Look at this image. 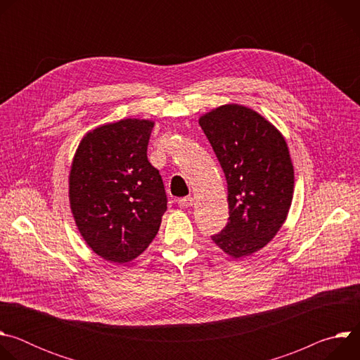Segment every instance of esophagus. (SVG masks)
Listing matches in <instances>:
<instances>
[{"label": "esophagus", "instance_id": "1", "mask_svg": "<svg viewBox=\"0 0 360 360\" xmlns=\"http://www.w3.org/2000/svg\"><path fill=\"white\" fill-rule=\"evenodd\" d=\"M178 205H179V208H182V210H185V208H191L192 205H193V198H191V196L181 198V199L178 200Z\"/></svg>", "mask_w": 360, "mask_h": 360}]
</instances>
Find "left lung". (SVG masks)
Masks as SVG:
<instances>
[{
    "mask_svg": "<svg viewBox=\"0 0 360 360\" xmlns=\"http://www.w3.org/2000/svg\"><path fill=\"white\" fill-rule=\"evenodd\" d=\"M226 178L229 222L212 236L232 259L266 246L288 218L295 174L285 136L259 112L225 104L199 117Z\"/></svg>",
    "mask_w": 360,
    "mask_h": 360,
    "instance_id": "8db88e82",
    "label": "left lung"
}]
</instances>
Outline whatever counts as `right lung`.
<instances>
[{
	"instance_id": "obj_1",
	"label": "right lung",
	"mask_w": 360,
	"mask_h": 360,
	"mask_svg": "<svg viewBox=\"0 0 360 360\" xmlns=\"http://www.w3.org/2000/svg\"><path fill=\"white\" fill-rule=\"evenodd\" d=\"M152 120L125 118L88 131L72 158L68 196L75 225L102 259L134 261L167 211L158 169L146 157Z\"/></svg>"
}]
</instances>
